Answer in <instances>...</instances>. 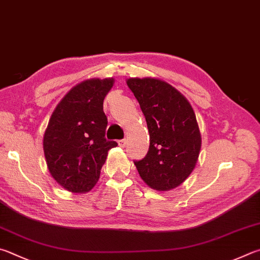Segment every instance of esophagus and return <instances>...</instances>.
Returning a JSON list of instances; mask_svg holds the SVG:
<instances>
[{
    "label": "esophagus",
    "mask_w": 260,
    "mask_h": 260,
    "mask_svg": "<svg viewBox=\"0 0 260 260\" xmlns=\"http://www.w3.org/2000/svg\"><path fill=\"white\" fill-rule=\"evenodd\" d=\"M118 144H119L121 148H124V146L126 145V140L125 139H122V140H119L118 141Z\"/></svg>",
    "instance_id": "obj_1"
}]
</instances>
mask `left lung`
Returning <instances> with one entry per match:
<instances>
[{"mask_svg":"<svg viewBox=\"0 0 260 260\" xmlns=\"http://www.w3.org/2000/svg\"><path fill=\"white\" fill-rule=\"evenodd\" d=\"M150 134L149 151L134 164L141 178L157 191L175 188L190 176L201 149L197 118L185 96L155 78H129Z\"/></svg>","mask_w":260,"mask_h":260,"instance_id":"obj_1","label":"left lung"}]
</instances>
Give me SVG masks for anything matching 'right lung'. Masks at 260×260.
Listing matches in <instances>:
<instances>
[{
  "label": "right lung",
  "mask_w": 260,
  "mask_h": 260,
  "mask_svg": "<svg viewBox=\"0 0 260 260\" xmlns=\"http://www.w3.org/2000/svg\"><path fill=\"white\" fill-rule=\"evenodd\" d=\"M114 78L87 79L66 94L52 114L43 149L48 168L66 190L85 193L100 177L108 151L117 146L108 141V119L103 100Z\"/></svg>",
  "instance_id": "add662e5"
}]
</instances>
